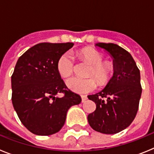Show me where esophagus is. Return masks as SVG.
<instances>
[{
    "instance_id": "esophagus-1",
    "label": "esophagus",
    "mask_w": 154,
    "mask_h": 154,
    "mask_svg": "<svg viewBox=\"0 0 154 154\" xmlns=\"http://www.w3.org/2000/svg\"><path fill=\"white\" fill-rule=\"evenodd\" d=\"M81 98H82V103H85V101H86L87 99H88V98H87V96H81Z\"/></svg>"
}]
</instances>
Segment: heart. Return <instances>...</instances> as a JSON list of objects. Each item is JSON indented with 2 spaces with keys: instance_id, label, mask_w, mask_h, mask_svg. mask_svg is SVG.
Instances as JSON below:
<instances>
[{
  "instance_id": "heart-1",
  "label": "heart",
  "mask_w": 154,
  "mask_h": 154,
  "mask_svg": "<svg viewBox=\"0 0 154 154\" xmlns=\"http://www.w3.org/2000/svg\"><path fill=\"white\" fill-rule=\"evenodd\" d=\"M80 61L91 65L87 76L89 78L81 79L71 77L66 80V85L69 89L78 93H87L95 90L99 85H108L113 77L115 67L110 61H104L103 53L91 47H86L78 53ZM57 70L62 77H68L74 70V58L69 51L63 53L57 61ZM97 82H96V81Z\"/></svg>"
}]
</instances>
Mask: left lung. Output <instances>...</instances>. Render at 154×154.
<instances>
[{
    "label": "left lung",
    "mask_w": 154,
    "mask_h": 154,
    "mask_svg": "<svg viewBox=\"0 0 154 154\" xmlns=\"http://www.w3.org/2000/svg\"><path fill=\"white\" fill-rule=\"evenodd\" d=\"M96 45L113 57V77L103 90L88 96L96 105L88 116L91 127L105 134H114L130 126L135 119L142 92L140 73L130 53L112 43Z\"/></svg>",
    "instance_id": "1"
}]
</instances>
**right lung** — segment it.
<instances>
[{
	"label": "right lung",
	"mask_w": 154,
	"mask_h": 154,
	"mask_svg": "<svg viewBox=\"0 0 154 154\" xmlns=\"http://www.w3.org/2000/svg\"><path fill=\"white\" fill-rule=\"evenodd\" d=\"M73 45L40 43L17 60L11 75L12 103L21 123L34 134L48 136L59 131L68 109L81 103L78 94L65 85L56 66L60 55ZM58 93L63 96L55 97Z\"/></svg>",
	"instance_id": "1"
}]
</instances>
